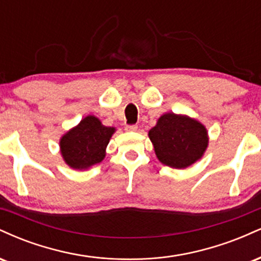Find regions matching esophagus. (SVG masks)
<instances>
[{
  "label": "esophagus",
  "instance_id": "1",
  "mask_svg": "<svg viewBox=\"0 0 261 261\" xmlns=\"http://www.w3.org/2000/svg\"><path fill=\"white\" fill-rule=\"evenodd\" d=\"M125 130H126V131H136L137 130V125H126Z\"/></svg>",
  "mask_w": 261,
  "mask_h": 261
}]
</instances>
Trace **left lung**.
I'll list each match as a JSON object with an SVG mask.
<instances>
[{
  "label": "left lung",
  "instance_id": "1",
  "mask_svg": "<svg viewBox=\"0 0 261 261\" xmlns=\"http://www.w3.org/2000/svg\"><path fill=\"white\" fill-rule=\"evenodd\" d=\"M161 163L184 169L199 161L208 145L206 127L200 121L174 113L163 114L148 131Z\"/></svg>",
  "mask_w": 261,
  "mask_h": 261
}]
</instances>
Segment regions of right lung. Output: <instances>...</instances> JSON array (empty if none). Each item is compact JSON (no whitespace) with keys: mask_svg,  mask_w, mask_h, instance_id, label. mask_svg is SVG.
Segmentation results:
<instances>
[{"mask_svg":"<svg viewBox=\"0 0 261 261\" xmlns=\"http://www.w3.org/2000/svg\"><path fill=\"white\" fill-rule=\"evenodd\" d=\"M115 127L104 126L98 118L86 116L77 126L60 140V152L65 163L73 169L85 170L100 163Z\"/></svg>","mask_w":261,"mask_h":261,"instance_id":"right-lung-1","label":"right lung"}]
</instances>
